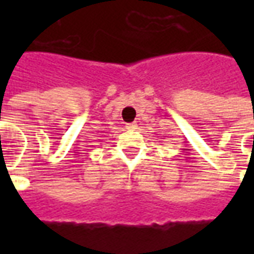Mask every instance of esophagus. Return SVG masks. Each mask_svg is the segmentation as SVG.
<instances>
[{
	"instance_id": "34e87169",
	"label": "esophagus",
	"mask_w": 254,
	"mask_h": 254,
	"mask_svg": "<svg viewBox=\"0 0 254 254\" xmlns=\"http://www.w3.org/2000/svg\"><path fill=\"white\" fill-rule=\"evenodd\" d=\"M127 129H129V130H134V129H137V125H136V124H127Z\"/></svg>"
}]
</instances>
